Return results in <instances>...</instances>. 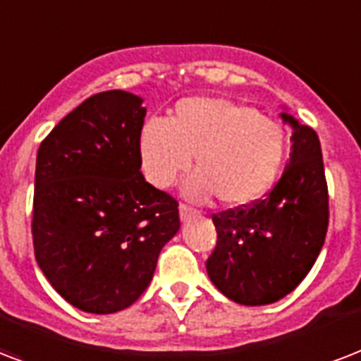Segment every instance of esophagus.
<instances>
[{
	"label": "esophagus",
	"mask_w": 361,
	"mask_h": 361,
	"mask_svg": "<svg viewBox=\"0 0 361 361\" xmlns=\"http://www.w3.org/2000/svg\"><path fill=\"white\" fill-rule=\"evenodd\" d=\"M197 214V210H192V208H189L187 204H180V217L181 221H185V219H189L191 216H195Z\"/></svg>",
	"instance_id": "esophagus-1"
}]
</instances>
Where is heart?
<instances>
[{
    "label": "heart",
    "mask_w": 361,
    "mask_h": 361,
    "mask_svg": "<svg viewBox=\"0 0 361 361\" xmlns=\"http://www.w3.org/2000/svg\"><path fill=\"white\" fill-rule=\"evenodd\" d=\"M286 132L254 107L214 96H192L176 104L169 123L147 121L140 130V162L149 183L166 189L191 169L192 199L216 195L240 208L265 197L286 159Z\"/></svg>",
    "instance_id": "b5f03b06"
}]
</instances>
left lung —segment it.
Masks as SVG:
<instances>
[{
    "mask_svg": "<svg viewBox=\"0 0 361 361\" xmlns=\"http://www.w3.org/2000/svg\"><path fill=\"white\" fill-rule=\"evenodd\" d=\"M291 153L265 199L212 217L217 244L206 271L217 290L246 307L271 305L309 274L329 224L327 183L318 134L290 114Z\"/></svg>",
    "mask_w": 361,
    "mask_h": 361,
    "instance_id": "obj_1",
    "label": "left lung"
}]
</instances>
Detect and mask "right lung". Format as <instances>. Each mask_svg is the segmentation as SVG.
Listing matches in <instances>:
<instances>
[{
  "instance_id": "obj_1",
  "label": "right lung",
  "mask_w": 361,
  "mask_h": 361,
  "mask_svg": "<svg viewBox=\"0 0 361 361\" xmlns=\"http://www.w3.org/2000/svg\"><path fill=\"white\" fill-rule=\"evenodd\" d=\"M142 102L126 90L90 96L37 151L35 259L82 312L111 314L136 302L180 229L178 202L140 172Z\"/></svg>"
}]
</instances>
